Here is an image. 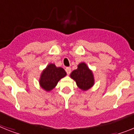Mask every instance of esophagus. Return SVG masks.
<instances>
[{"label":"esophagus","instance_id":"obj_1","mask_svg":"<svg viewBox=\"0 0 134 134\" xmlns=\"http://www.w3.org/2000/svg\"><path fill=\"white\" fill-rule=\"evenodd\" d=\"M65 71H66V72H67V74H68V75H69V74H70V73H71V71L70 67H66Z\"/></svg>","mask_w":134,"mask_h":134}]
</instances>
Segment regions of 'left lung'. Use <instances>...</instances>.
<instances>
[{
    "label": "left lung",
    "instance_id": "left-lung-1",
    "mask_svg": "<svg viewBox=\"0 0 134 134\" xmlns=\"http://www.w3.org/2000/svg\"><path fill=\"white\" fill-rule=\"evenodd\" d=\"M70 77L76 81L78 88L83 91H87L94 85L95 80L92 71L85 63H81L70 74Z\"/></svg>",
    "mask_w": 134,
    "mask_h": 134
}]
</instances>
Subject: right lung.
I'll list each match as a JSON object with an SVG mask.
<instances>
[{"instance_id": "1", "label": "right lung", "mask_w": 134, "mask_h": 134, "mask_svg": "<svg viewBox=\"0 0 134 134\" xmlns=\"http://www.w3.org/2000/svg\"><path fill=\"white\" fill-rule=\"evenodd\" d=\"M67 75L64 69L50 63L43 71L39 79V84L46 91H50L57 86L61 78Z\"/></svg>"}]
</instances>
